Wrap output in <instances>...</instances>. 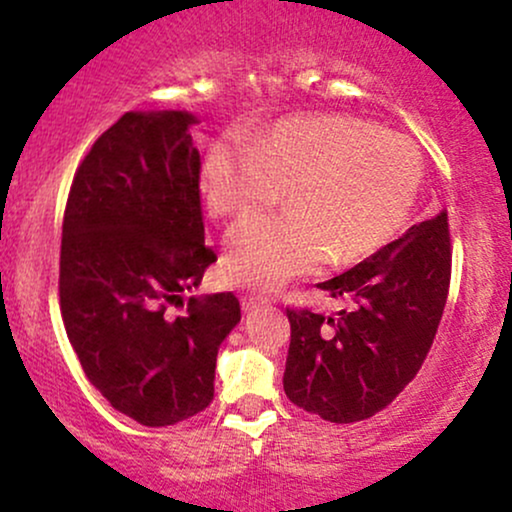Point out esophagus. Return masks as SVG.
<instances>
[{
    "mask_svg": "<svg viewBox=\"0 0 512 512\" xmlns=\"http://www.w3.org/2000/svg\"><path fill=\"white\" fill-rule=\"evenodd\" d=\"M264 298H260V296H243L240 298V305H243V310L245 313H255V310H260V308H264Z\"/></svg>",
    "mask_w": 512,
    "mask_h": 512,
    "instance_id": "34e87169",
    "label": "esophagus"
}]
</instances>
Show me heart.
I'll return each mask as SVG.
<instances>
[{"label":"heart","instance_id":"b5f03b06","mask_svg":"<svg viewBox=\"0 0 512 512\" xmlns=\"http://www.w3.org/2000/svg\"><path fill=\"white\" fill-rule=\"evenodd\" d=\"M424 180L416 144L351 115H298L248 146L219 142L199 173L207 209L250 219L286 187L289 211L248 221L228 236L233 284L274 291L332 262L373 255L402 231Z\"/></svg>","mask_w":512,"mask_h":512}]
</instances>
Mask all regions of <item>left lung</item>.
Instances as JSON below:
<instances>
[{
  "label": "left lung",
  "mask_w": 512,
  "mask_h": 512,
  "mask_svg": "<svg viewBox=\"0 0 512 512\" xmlns=\"http://www.w3.org/2000/svg\"><path fill=\"white\" fill-rule=\"evenodd\" d=\"M450 286L448 214L411 226L349 272L317 284L351 310L325 317L289 310L284 390L293 404L332 424L385 409L419 373Z\"/></svg>",
  "instance_id": "1"
}]
</instances>
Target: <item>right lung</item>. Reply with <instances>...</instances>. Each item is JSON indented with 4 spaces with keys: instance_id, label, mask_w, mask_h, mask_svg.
<instances>
[{
    "instance_id": "obj_1",
    "label": "right lung",
    "mask_w": 512,
    "mask_h": 512,
    "mask_svg": "<svg viewBox=\"0 0 512 512\" xmlns=\"http://www.w3.org/2000/svg\"><path fill=\"white\" fill-rule=\"evenodd\" d=\"M197 115L129 110L76 170L62 223L60 305L86 378L129 419L173 426L214 399L216 356L240 322L233 293L168 303L202 284Z\"/></svg>"
}]
</instances>
